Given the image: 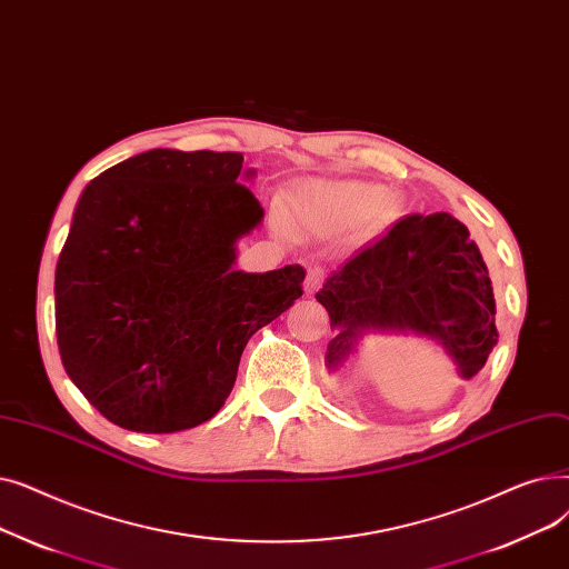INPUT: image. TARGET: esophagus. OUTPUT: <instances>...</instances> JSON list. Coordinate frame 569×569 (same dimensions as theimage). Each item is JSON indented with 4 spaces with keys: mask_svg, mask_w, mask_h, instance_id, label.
I'll return each instance as SVG.
<instances>
[{
    "mask_svg": "<svg viewBox=\"0 0 569 569\" xmlns=\"http://www.w3.org/2000/svg\"><path fill=\"white\" fill-rule=\"evenodd\" d=\"M321 284H323V270L319 266H315L308 270V276H306V293H310V296L317 293L321 289Z\"/></svg>",
    "mask_w": 569,
    "mask_h": 569,
    "instance_id": "esophagus-1",
    "label": "esophagus"
}]
</instances>
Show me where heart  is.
<instances>
[{
  "mask_svg": "<svg viewBox=\"0 0 569 569\" xmlns=\"http://www.w3.org/2000/svg\"><path fill=\"white\" fill-rule=\"evenodd\" d=\"M393 210L387 189L361 180H299L287 197V214L291 224L321 236L336 238L349 229L377 231ZM280 231H287L282 214H276Z\"/></svg>",
  "mask_w": 569,
  "mask_h": 569,
  "instance_id": "obj_1",
  "label": "heart"
}]
</instances>
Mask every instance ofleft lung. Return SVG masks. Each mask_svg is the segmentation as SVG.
I'll return each instance as SVG.
<instances>
[{
  "instance_id": "left-lung-1",
  "label": "left lung",
  "mask_w": 569,
  "mask_h": 569,
  "mask_svg": "<svg viewBox=\"0 0 569 569\" xmlns=\"http://www.w3.org/2000/svg\"><path fill=\"white\" fill-rule=\"evenodd\" d=\"M336 338L329 372H342L363 338L417 336L445 349L461 380L483 368L493 345L496 299L477 242L449 212L410 214L347 261L317 293Z\"/></svg>"
}]
</instances>
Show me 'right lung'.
I'll return each mask as SVG.
<instances>
[{"label": "right lung", "instance_id": "right-lung-1", "mask_svg": "<svg viewBox=\"0 0 569 569\" xmlns=\"http://www.w3.org/2000/svg\"><path fill=\"white\" fill-rule=\"evenodd\" d=\"M240 152L154 148L80 194L56 268V331L71 382L133 432L212 419L240 355L301 299L306 270H238L263 208Z\"/></svg>", "mask_w": 569, "mask_h": 569}]
</instances>
